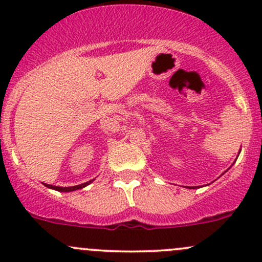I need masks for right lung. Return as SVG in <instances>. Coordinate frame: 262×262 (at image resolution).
<instances>
[{
	"instance_id": "right-lung-1",
	"label": "right lung",
	"mask_w": 262,
	"mask_h": 262,
	"mask_svg": "<svg viewBox=\"0 0 262 262\" xmlns=\"http://www.w3.org/2000/svg\"><path fill=\"white\" fill-rule=\"evenodd\" d=\"M90 182H84V184H81V185H77V186H71V187H60V186H53V185H46L47 187H49V189H53V190H57V191H63V192H68V191H75V190H78V189H82V187H84L86 185H89Z\"/></svg>"
}]
</instances>
